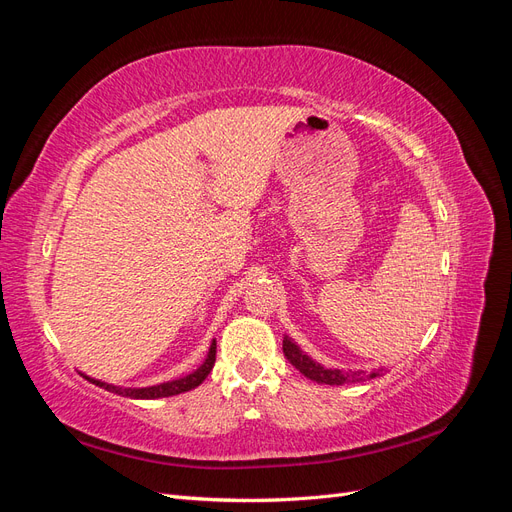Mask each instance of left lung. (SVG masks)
<instances>
[{"label":"left lung","instance_id":"1","mask_svg":"<svg viewBox=\"0 0 512 512\" xmlns=\"http://www.w3.org/2000/svg\"><path fill=\"white\" fill-rule=\"evenodd\" d=\"M284 356L297 367L301 374L318 384H344V382H363L378 378L382 367H331L314 361L312 356L303 352L290 337H284Z\"/></svg>","mask_w":512,"mask_h":512}]
</instances>
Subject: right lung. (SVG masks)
<instances>
[{
    "label": "right lung",
    "instance_id": "add662e5",
    "mask_svg": "<svg viewBox=\"0 0 512 512\" xmlns=\"http://www.w3.org/2000/svg\"><path fill=\"white\" fill-rule=\"evenodd\" d=\"M213 363H215V342L209 346V352L205 356V361L200 363V367L190 371V374L173 378V380H164V382L149 384V386H115V384H106V382L91 380V378H87V380L102 386V389H106V391L123 395V397H143V399L145 397H170V395H179V393H185V391L194 389V386H198L209 376Z\"/></svg>",
    "mask_w": 512,
    "mask_h": 512
}]
</instances>
